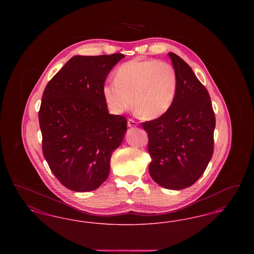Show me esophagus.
Segmentation results:
<instances>
[{
    "mask_svg": "<svg viewBox=\"0 0 254 254\" xmlns=\"http://www.w3.org/2000/svg\"><path fill=\"white\" fill-rule=\"evenodd\" d=\"M137 122L134 121L132 119H128V121H127V126L129 127H137Z\"/></svg>",
    "mask_w": 254,
    "mask_h": 254,
    "instance_id": "1",
    "label": "esophagus"
}]
</instances>
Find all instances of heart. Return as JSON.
Returning a JSON list of instances; mask_svg holds the SVG:
<instances>
[{
    "instance_id": "1",
    "label": "heart",
    "mask_w": 254,
    "mask_h": 254,
    "mask_svg": "<svg viewBox=\"0 0 254 254\" xmlns=\"http://www.w3.org/2000/svg\"><path fill=\"white\" fill-rule=\"evenodd\" d=\"M178 85V74L169 62L136 58L116 69L114 82L103 86V96L116 114L128 110L133 103L142 117L157 119L172 107Z\"/></svg>"
}]
</instances>
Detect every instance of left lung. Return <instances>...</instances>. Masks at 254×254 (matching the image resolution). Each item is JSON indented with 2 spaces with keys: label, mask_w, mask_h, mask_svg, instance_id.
Wrapping results in <instances>:
<instances>
[{
  "label": "left lung",
  "mask_w": 254,
  "mask_h": 254,
  "mask_svg": "<svg viewBox=\"0 0 254 254\" xmlns=\"http://www.w3.org/2000/svg\"><path fill=\"white\" fill-rule=\"evenodd\" d=\"M169 55L179 78L177 96L164 116L142 127L152 158L151 178L165 189L183 190L202 176L212 157L215 114L205 85L191 67L175 53Z\"/></svg>",
  "instance_id": "8db88e82"
}]
</instances>
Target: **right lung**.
Instances as JSON below:
<instances>
[{
  "mask_svg": "<svg viewBox=\"0 0 254 254\" xmlns=\"http://www.w3.org/2000/svg\"><path fill=\"white\" fill-rule=\"evenodd\" d=\"M121 53L74 56L46 86L39 110L42 148L49 169L73 191H91L107 180L112 152L127 122L109 114L103 86Z\"/></svg>",
  "mask_w": 254,
  "mask_h": 254,
  "instance_id": "obj_1",
  "label": "right lung"
}]
</instances>
